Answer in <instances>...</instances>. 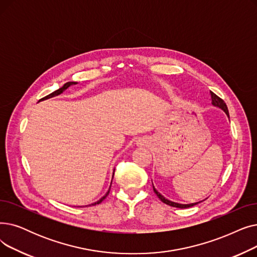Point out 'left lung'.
I'll list each match as a JSON object with an SVG mask.
<instances>
[{"instance_id": "obj_1", "label": "left lung", "mask_w": 257, "mask_h": 257, "mask_svg": "<svg viewBox=\"0 0 257 257\" xmlns=\"http://www.w3.org/2000/svg\"><path fill=\"white\" fill-rule=\"evenodd\" d=\"M210 95H211V103L214 105V106H216V107H219L221 109H223V111L226 113V115L229 117V112H228V107H227V105H226V103L224 102V100L222 99V98H219V97L217 96V95H215L213 92H211L210 91ZM153 188H154V191H155V193L157 194V197L160 199L163 203H165L166 205H169V206H172V207H177V208H188V207H192V206H194V205H197V204H199L200 202H198V203H191V204H180V203H175V202H173V201H169V200H167V199H165L163 195L160 193V192H158L157 191V189L154 187V184H153Z\"/></svg>"}]
</instances>
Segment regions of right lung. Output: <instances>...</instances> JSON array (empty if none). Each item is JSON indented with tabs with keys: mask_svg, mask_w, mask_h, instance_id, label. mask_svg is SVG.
<instances>
[{
	"mask_svg": "<svg viewBox=\"0 0 257 257\" xmlns=\"http://www.w3.org/2000/svg\"><path fill=\"white\" fill-rule=\"evenodd\" d=\"M77 82H75V81H69V82H66L62 88H59L58 90H56V91H54L53 93H51V94H49V95H47L46 97H44V98H42L41 100H45V99H48V98H51V97H54V96H57V95H59V94H62L65 90H67L70 85H72V84H76ZM114 172H115V169H114ZM113 177H114V174H113ZM111 185H112V182H111ZM109 189H111V187L108 188V190H107V192L103 195V197L101 198V199H99L98 201L97 202H95V203H92L90 206H94V205H96V204H100L106 197H107V194L109 193Z\"/></svg>",
	"mask_w": 257,
	"mask_h": 257,
	"instance_id": "right-lung-1",
	"label": "right lung"
}]
</instances>
